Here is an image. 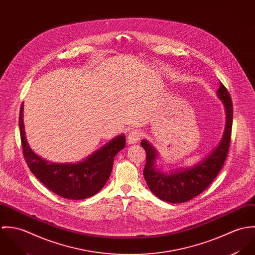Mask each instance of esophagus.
Wrapping results in <instances>:
<instances>
[{"label": "esophagus", "mask_w": 255, "mask_h": 255, "mask_svg": "<svg viewBox=\"0 0 255 255\" xmlns=\"http://www.w3.org/2000/svg\"><path fill=\"white\" fill-rule=\"evenodd\" d=\"M141 137V132L137 128H132L129 130V133L128 135V144H134L136 143Z\"/></svg>", "instance_id": "34e87169"}]
</instances>
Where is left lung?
<instances>
[{"mask_svg":"<svg viewBox=\"0 0 255 255\" xmlns=\"http://www.w3.org/2000/svg\"><path fill=\"white\" fill-rule=\"evenodd\" d=\"M218 96L225 105L227 114L224 136L218 147L198 165L190 169L164 174L155 168L154 161L157 154L153 146L146 140L141 141V146L146 153L144 179L150 190L158 198L171 203L188 201L205 190L217 177L228 156L233 126L232 98L222 82L219 87Z\"/></svg>","mask_w":255,"mask_h":255,"instance_id":"8db88e82","label":"left lung"}]
</instances>
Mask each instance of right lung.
I'll list each match as a JSON object with an SVG mask.
<instances>
[{
	"mask_svg": "<svg viewBox=\"0 0 255 255\" xmlns=\"http://www.w3.org/2000/svg\"><path fill=\"white\" fill-rule=\"evenodd\" d=\"M22 109L23 105L20 107L18 122L22 154L37 179L58 195L73 200L85 199L100 191L109 179L115 156L126 146L125 135L112 139L82 162L51 163L37 156L29 148L24 135Z\"/></svg>",
	"mask_w": 255,
	"mask_h": 255,
	"instance_id": "1",
	"label": "right lung"
}]
</instances>
